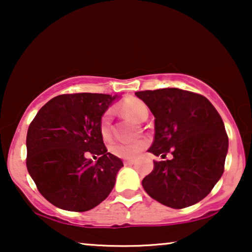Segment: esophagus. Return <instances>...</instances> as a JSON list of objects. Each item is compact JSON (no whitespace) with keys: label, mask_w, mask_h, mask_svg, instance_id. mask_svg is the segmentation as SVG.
<instances>
[{"label":"esophagus","mask_w":252,"mask_h":252,"mask_svg":"<svg viewBox=\"0 0 252 252\" xmlns=\"http://www.w3.org/2000/svg\"><path fill=\"white\" fill-rule=\"evenodd\" d=\"M124 164H125V165H133L134 160L133 159H125V160H124Z\"/></svg>","instance_id":"34e87169"}]
</instances>
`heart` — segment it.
Returning <instances> with one entry per match:
<instances>
[{"mask_svg": "<svg viewBox=\"0 0 252 252\" xmlns=\"http://www.w3.org/2000/svg\"><path fill=\"white\" fill-rule=\"evenodd\" d=\"M122 109L127 116L134 120H137V122H141L144 118V116H148L147 105L142 101L134 97L126 98L122 103ZM111 120L112 111L108 110L102 116L101 122H99V132L104 139H109L110 133H111ZM146 141L142 140L129 143H115L111 147V153L120 158H134L146 148Z\"/></svg>", "mask_w": 252, "mask_h": 252, "instance_id": "obj_1", "label": "heart"}]
</instances>
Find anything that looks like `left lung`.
Returning a JSON list of instances; mask_svg holds the SVG:
<instances>
[{
	"mask_svg": "<svg viewBox=\"0 0 252 252\" xmlns=\"http://www.w3.org/2000/svg\"><path fill=\"white\" fill-rule=\"evenodd\" d=\"M155 117V140L149 153L173 158L154 161L142 180L147 194L173 209L206 197L221 178L228 136L221 117L203 95L179 88L136 92Z\"/></svg>",
	"mask_w": 252,
	"mask_h": 252,
	"instance_id": "obj_1",
	"label": "left lung"
}]
</instances>
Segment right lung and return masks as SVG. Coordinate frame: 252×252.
<instances>
[{"instance_id": "obj_1", "label": "right lung", "mask_w": 252, "mask_h": 252, "mask_svg": "<svg viewBox=\"0 0 252 252\" xmlns=\"http://www.w3.org/2000/svg\"><path fill=\"white\" fill-rule=\"evenodd\" d=\"M116 96L63 94L51 98L30 124L26 166L40 194L57 208L85 212L115 187L120 158L108 153L99 122ZM98 157L93 163L87 156Z\"/></svg>"}]
</instances>
